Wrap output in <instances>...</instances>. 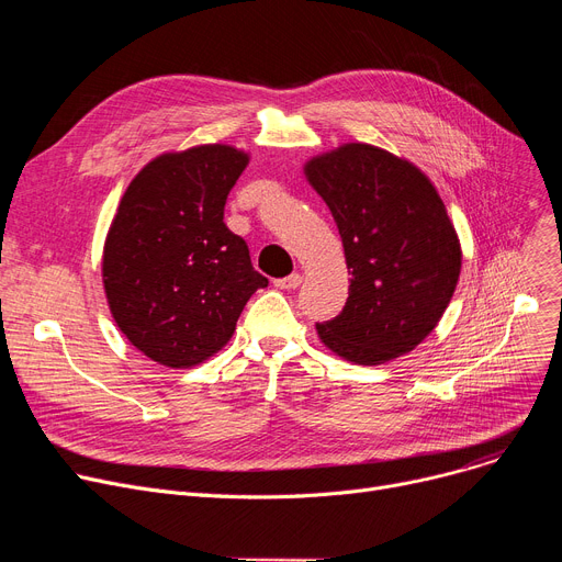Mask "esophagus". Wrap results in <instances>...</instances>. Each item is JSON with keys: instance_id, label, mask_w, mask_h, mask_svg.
<instances>
[{"instance_id": "esophagus-1", "label": "esophagus", "mask_w": 562, "mask_h": 562, "mask_svg": "<svg viewBox=\"0 0 562 562\" xmlns=\"http://www.w3.org/2000/svg\"><path fill=\"white\" fill-rule=\"evenodd\" d=\"M301 282H303V276H301V273H291V276H286V278L276 280V286H278V289H296V286H301Z\"/></svg>"}]
</instances>
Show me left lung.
<instances>
[{"label":"left lung","mask_w":562,"mask_h":562,"mask_svg":"<svg viewBox=\"0 0 562 562\" xmlns=\"http://www.w3.org/2000/svg\"><path fill=\"white\" fill-rule=\"evenodd\" d=\"M305 177L337 223L350 273L341 314L316 323L321 341L364 367L415 350L449 307L462 266L437 189L415 164L367 143L310 159Z\"/></svg>","instance_id":"left-lung-1"}]
</instances>
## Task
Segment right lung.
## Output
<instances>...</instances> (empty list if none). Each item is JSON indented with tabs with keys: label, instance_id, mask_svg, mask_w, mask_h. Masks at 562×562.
Segmentation results:
<instances>
[{
	"label": "right lung",
	"instance_id": "obj_1",
	"mask_svg": "<svg viewBox=\"0 0 562 562\" xmlns=\"http://www.w3.org/2000/svg\"><path fill=\"white\" fill-rule=\"evenodd\" d=\"M248 159L223 143L159 155L117 204L102 255L106 303L130 344L157 364L210 360L248 299L269 284L252 269L246 241L223 223Z\"/></svg>",
	"mask_w": 562,
	"mask_h": 562
}]
</instances>
